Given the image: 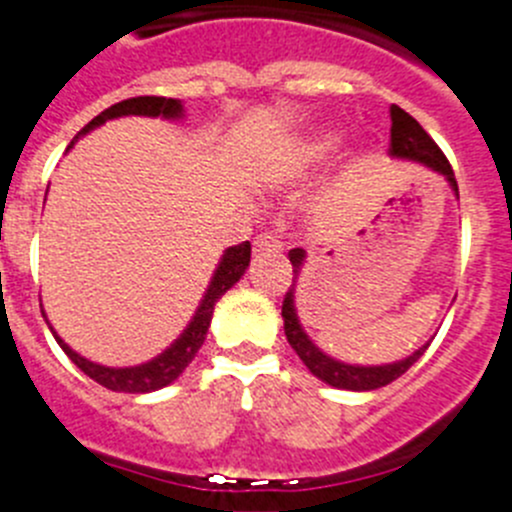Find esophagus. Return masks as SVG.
Segmentation results:
<instances>
[{
    "mask_svg": "<svg viewBox=\"0 0 512 512\" xmlns=\"http://www.w3.org/2000/svg\"><path fill=\"white\" fill-rule=\"evenodd\" d=\"M283 252V240H280L278 234L265 232L260 237H255V255L270 257V255H280Z\"/></svg>",
    "mask_w": 512,
    "mask_h": 512,
    "instance_id": "34e87169",
    "label": "esophagus"
}]
</instances>
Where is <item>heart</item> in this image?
I'll list each match as a JSON object with an SVG mask.
<instances>
[{
  "mask_svg": "<svg viewBox=\"0 0 512 512\" xmlns=\"http://www.w3.org/2000/svg\"><path fill=\"white\" fill-rule=\"evenodd\" d=\"M341 136L338 133H318V136H310L305 141H300L298 146L288 154L283 164V176L288 181H298L310 176L313 171L321 169L333 154H336Z\"/></svg>",
  "mask_w": 512,
  "mask_h": 512,
  "instance_id": "obj_1",
  "label": "heart"
}]
</instances>
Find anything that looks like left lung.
Instances as JSON below:
<instances>
[{
    "label": "left lung",
    "mask_w": 512,
    "mask_h": 512,
    "mask_svg": "<svg viewBox=\"0 0 512 512\" xmlns=\"http://www.w3.org/2000/svg\"><path fill=\"white\" fill-rule=\"evenodd\" d=\"M391 156L396 159H409L417 161V164H424L427 169L437 171L444 179L450 181L452 191L457 194V181L455 171H452L447 156L439 151L437 143L432 141L427 131L409 116L407 111H401L399 105H391ZM460 199V194H457ZM290 262H293V285L288 288L283 300V321H285V336H288V343L295 348V353L300 356L305 366L310 369V374L318 376L321 381H326L328 386H336V389H348V391H371L381 389V386L391 384L394 379H399L409 366H414L419 358L424 356L427 346H422L419 351H414L412 356L404 358V361H394V364L384 366H351L343 364V361H336L328 353H323L321 348L310 341L308 333L303 331L298 318V310H295V283H298V272L305 262V250L295 247L290 250Z\"/></svg>",
    "instance_id": "8db88e82"
}]
</instances>
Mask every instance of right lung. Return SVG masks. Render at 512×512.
<instances>
[{
    "instance_id": "add662e5",
    "label": "right lung",
    "mask_w": 512,
    "mask_h": 512,
    "mask_svg": "<svg viewBox=\"0 0 512 512\" xmlns=\"http://www.w3.org/2000/svg\"><path fill=\"white\" fill-rule=\"evenodd\" d=\"M121 116H148V118L161 116V118H169L171 121V118L184 116V108H181V100L161 98V95H138V98L121 100V103L111 105V108H105L100 116H95L93 121H90L88 126H85L83 131L73 138V143L78 141L80 136H85V133L93 131V128L103 126L105 121H111V118H121ZM73 143H70V146H73ZM250 252H252L250 242H242V245H234V247H227V250H224L222 260H219L217 270H214V275H212V283H209L207 293H204L202 303H199L197 313H194V318L189 321V326L184 328V333H181V336L176 338V341L171 343L164 353H159V356L151 358V361H146V364L126 366V369H113V366L93 364V361L83 358L80 353H75L73 348L62 341V338L57 336L50 326L52 336H55V341L60 343L62 351L68 353L70 361H73V364L78 366L83 374H88L90 379L98 381L100 386H105V389L123 391V394H148V391L164 389V386H169L171 381L179 379L181 371L191 364V358L197 356V351L202 348L204 338H207L209 323H212L214 305H217V300L222 298V295L227 293V290L232 288V285L237 283L242 275H245L247 265H250Z\"/></svg>"
}]
</instances>
